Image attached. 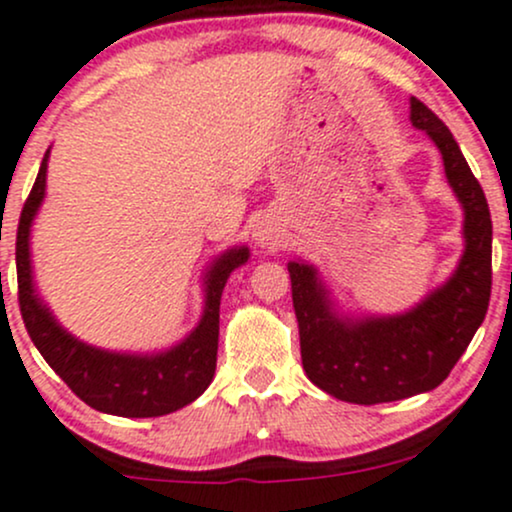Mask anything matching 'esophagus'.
I'll return each mask as SVG.
<instances>
[{
  "mask_svg": "<svg viewBox=\"0 0 512 512\" xmlns=\"http://www.w3.org/2000/svg\"><path fill=\"white\" fill-rule=\"evenodd\" d=\"M252 238H255V243L260 247H277L282 243V235H279V230L274 226H269V223H260V226L255 228V233H252Z\"/></svg>",
  "mask_w": 512,
  "mask_h": 512,
  "instance_id": "obj_1",
  "label": "esophagus"
}]
</instances>
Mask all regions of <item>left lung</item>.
Returning <instances> with one entry per match:
<instances>
[{"label": "left lung", "mask_w": 512, "mask_h": 512, "mask_svg": "<svg viewBox=\"0 0 512 512\" xmlns=\"http://www.w3.org/2000/svg\"><path fill=\"white\" fill-rule=\"evenodd\" d=\"M411 123L428 133L464 211V252L452 277L393 316L340 311L318 269L291 260V299L306 376L330 396L359 406L437 389L484 323L491 299V211L449 128L415 97Z\"/></svg>", "instance_id": "8db88e82"}]
</instances>
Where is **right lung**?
Instances as JSON below:
<instances>
[{
	"mask_svg": "<svg viewBox=\"0 0 512 512\" xmlns=\"http://www.w3.org/2000/svg\"><path fill=\"white\" fill-rule=\"evenodd\" d=\"M48 157L28 194L16 230L19 306L33 345L53 372L94 411L121 418H157L196 401L213 381L218 355V308L230 272L245 265L250 250L221 252L204 274V313L192 333L162 352H116L87 345L67 333L38 294L31 265V226L46 199Z\"/></svg>",
	"mask_w": 512,
	"mask_h": 512,
	"instance_id": "obj_1",
	"label": "right lung"
}]
</instances>
